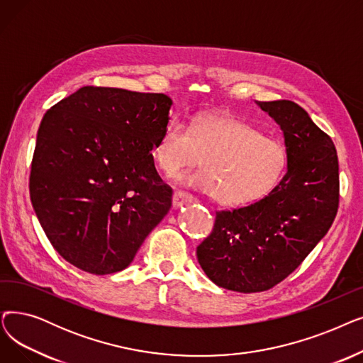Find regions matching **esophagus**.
I'll list each match as a JSON object with an SVG mask.
<instances>
[{
    "mask_svg": "<svg viewBox=\"0 0 363 363\" xmlns=\"http://www.w3.org/2000/svg\"><path fill=\"white\" fill-rule=\"evenodd\" d=\"M193 200H194V197L191 194L184 193V191H175V193H173V201L172 203H173V208L178 209L186 203H191Z\"/></svg>",
    "mask_w": 363,
    "mask_h": 363,
    "instance_id": "esophagus-1",
    "label": "esophagus"
}]
</instances>
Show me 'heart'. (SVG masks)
Wrapping results in <instances>:
<instances>
[{
  "instance_id": "b5f03b06",
  "label": "heart",
  "mask_w": 363,
  "mask_h": 363,
  "mask_svg": "<svg viewBox=\"0 0 363 363\" xmlns=\"http://www.w3.org/2000/svg\"><path fill=\"white\" fill-rule=\"evenodd\" d=\"M204 169L179 181L215 196L228 206H245L269 194L288 167L280 140L264 136L254 125L231 116L203 113L190 125L172 120L152 147V159L172 178L200 163Z\"/></svg>"
}]
</instances>
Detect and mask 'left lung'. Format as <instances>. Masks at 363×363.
I'll return each mask as SVG.
<instances>
[{
    "instance_id": "8db88e82",
    "label": "left lung",
    "mask_w": 363,
    "mask_h": 363,
    "mask_svg": "<svg viewBox=\"0 0 363 363\" xmlns=\"http://www.w3.org/2000/svg\"><path fill=\"white\" fill-rule=\"evenodd\" d=\"M280 125L288 172L264 199L216 212L197 259L215 285L235 292L272 289L301 264L333 225L340 200L335 145L292 101L258 102Z\"/></svg>"
}]
</instances>
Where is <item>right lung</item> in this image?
I'll return each instance as SVG.
<instances>
[{"label":"right lung","mask_w":363,"mask_h":363,"mask_svg":"<svg viewBox=\"0 0 363 363\" xmlns=\"http://www.w3.org/2000/svg\"><path fill=\"white\" fill-rule=\"evenodd\" d=\"M172 99L86 86L47 111L37 133L29 194L57 254L91 274L128 267L172 206L152 147Z\"/></svg>","instance_id":"right-lung-1"}]
</instances>
